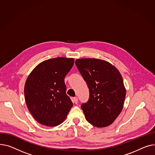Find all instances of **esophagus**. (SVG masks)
Listing matches in <instances>:
<instances>
[{
	"label": "esophagus",
	"instance_id": "34e87169",
	"mask_svg": "<svg viewBox=\"0 0 155 155\" xmlns=\"http://www.w3.org/2000/svg\"><path fill=\"white\" fill-rule=\"evenodd\" d=\"M73 101L75 104H77L78 103V98L77 97H73Z\"/></svg>",
	"mask_w": 155,
	"mask_h": 155
}]
</instances>
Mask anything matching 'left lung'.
<instances>
[{"label":"left lung","mask_w":155,"mask_h":155,"mask_svg":"<svg viewBox=\"0 0 155 155\" xmlns=\"http://www.w3.org/2000/svg\"><path fill=\"white\" fill-rule=\"evenodd\" d=\"M75 63L89 89L88 101L81 105L86 120L97 128L110 126L121 113L126 96L120 72L102 59H78Z\"/></svg>","instance_id":"1"}]
</instances>
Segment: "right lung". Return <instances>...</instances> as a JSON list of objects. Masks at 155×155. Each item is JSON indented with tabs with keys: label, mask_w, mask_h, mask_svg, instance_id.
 <instances>
[{
	"label": "right lung",
	"mask_w": 155,
	"mask_h": 155,
	"mask_svg": "<svg viewBox=\"0 0 155 155\" xmlns=\"http://www.w3.org/2000/svg\"><path fill=\"white\" fill-rule=\"evenodd\" d=\"M73 58L45 60L27 77L24 95L34 119L41 124L56 126L65 120L72 103L66 94L64 78L74 65Z\"/></svg>",
	"instance_id": "1"
}]
</instances>
